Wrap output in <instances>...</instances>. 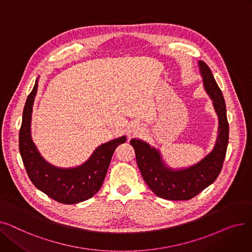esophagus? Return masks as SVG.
<instances>
[{
    "label": "esophagus",
    "instance_id": "esophagus-1",
    "mask_svg": "<svg viewBox=\"0 0 252 252\" xmlns=\"http://www.w3.org/2000/svg\"><path fill=\"white\" fill-rule=\"evenodd\" d=\"M131 134L133 135H139V134H142V131H143V127L140 126V125H138V124H135L134 126H133V127H131Z\"/></svg>",
    "mask_w": 252,
    "mask_h": 252
}]
</instances>
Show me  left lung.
<instances>
[{
	"label": "left lung",
	"mask_w": 252,
	"mask_h": 252,
	"mask_svg": "<svg viewBox=\"0 0 252 252\" xmlns=\"http://www.w3.org/2000/svg\"><path fill=\"white\" fill-rule=\"evenodd\" d=\"M199 67L204 88L219 116V136L214 150L193 166L174 170L165 166L159 152L147 143L136 139L130 141L144 181L155 195L163 199L189 200L199 194L217 180L226 157L229 142L226 103L210 68L203 61H199Z\"/></svg>",
	"instance_id": "8db88e82"
}]
</instances>
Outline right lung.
Segmentation results:
<instances>
[{"mask_svg": "<svg viewBox=\"0 0 252 252\" xmlns=\"http://www.w3.org/2000/svg\"><path fill=\"white\" fill-rule=\"evenodd\" d=\"M37 81L26 99L19 130V151L26 173L35 188L53 200L74 204L88 200L101 188L114 150L126 142V136L99 146L90 159L75 168H58L49 164L39 155L31 137V119Z\"/></svg>", "mask_w": 252, "mask_h": 252, "instance_id": "obj_1", "label": "right lung"}]
</instances>
